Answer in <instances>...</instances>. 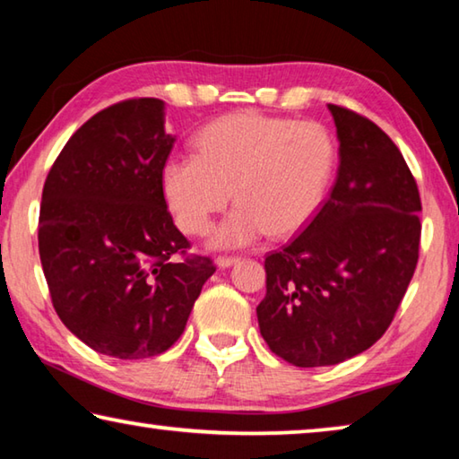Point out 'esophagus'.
Wrapping results in <instances>:
<instances>
[{
	"mask_svg": "<svg viewBox=\"0 0 459 459\" xmlns=\"http://www.w3.org/2000/svg\"><path fill=\"white\" fill-rule=\"evenodd\" d=\"M237 261H238V257H232V255H221V257H216V265L224 269V267L235 265Z\"/></svg>",
	"mask_w": 459,
	"mask_h": 459,
	"instance_id": "esophagus-1",
	"label": "esophagus"
}]
</instances>
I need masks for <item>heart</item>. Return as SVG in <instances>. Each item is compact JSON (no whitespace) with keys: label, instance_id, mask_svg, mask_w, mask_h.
<instances>
[{"label":"heart","instance_id":"1","mask_svg":"<svg viewBox=\"0 0 459 459\" xmlns=\"http://www.w3.org/2000/svg\"><path fill=\"white\" fill-rule=\"evenodd\" d=\"M336 142L316 121L232 113L200 131L196 155H172L161 188L178 227L204 235L235 194L237 208L214 230V247L287 237L312 221L336 168Z\"/></svg>","mask_w":459,"mask_h":459}]
</instances>
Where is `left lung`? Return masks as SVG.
Returning <instances> with one entry per match:
<instances>
[{
    "label": "left lung",
    "instance_id": "1",
    "mask_svg": "<svg viewBox=\"0 0 459 459\" xmlns=\"http://www.w3.org/2000/svg\"><path fill=\"white\" fill-rule=\"evenodd\" d=\"M340 166L301 235L265 257L263 340L293 367L344 362L391 325L415 273L421 196L399 147L377 123L328 105Z\"/></svg>",
    "mask_w": 459,
    "mask_h": 459
}]
</instances>
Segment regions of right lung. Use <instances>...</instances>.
Segmentation results:
<instances>
[{"label":"right lung","mask_w":459,"mask_h":459,"mask_svg":"<svg viewBox=\"0 0 459 459\" xmlns=\"http://www.w3.org/2000/svg\"><path fill=\"white\" fill-rule=\"evenodd\" d=\"M172 147L164 100L127 99L76 129L44 182L38 248L52 306L76 338L121 360L166 352L216 271L188 253L168 211Z\"/></svg>","instance_id":"add662e5"}]
</instances>
